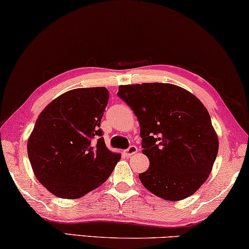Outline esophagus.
Wrapping results in <instances>:
<instances>
[{"mask_svg": "<svg viewBox=\"0 0 249 249\" xmlns=\"http://www.w3.org/2000/svg\"><path fill=\"white\" fill-rule=\"evenodd\" d=\"M125 152H126V155L131 156V155H134V154H136L137 152H139V148H137V146H135V145H131L127 149H126Z\"/></svg>", "mask_w": 249, "mask_h": 249, "instance_id": "34e87169", "label": "esophagus"}]
</instances>
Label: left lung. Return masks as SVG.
<instances>
[{"instance_id": "left-lung-1", "label": "left lung", "mask_w": 249, "mask_h": 249, "mask_svg": "<svg viewBox=\"0 0 249 249\" xmlns=\"http://www.w3.org/2000/svg\"><path fill=\"white\" fill-rule=\"evenodd\" d=\"M117 95L137 116L149 167L146 189L166 200L191 196L207 179L218 153L211 116L198 98L167 83L121 85Z\"/></svg>"}]
</instances>
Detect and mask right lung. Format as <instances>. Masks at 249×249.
<instances>
[{"mask_svg":"<svg viewBox=\"0 0 249 249\" xmlns=\"http://www.w3.org/2000/svg\"><path fill=\"white\" fill-rule=\"evenodd\" d=\"M108 97L105 88L69 90L35 122L27 155L39 183L55 196L80 198L103 184L120 160L100 128Z\"/></svg>","mask_w":249,"mask_h":249,"instance_id":"obj_1","label":"right lung"}]
</instances>
